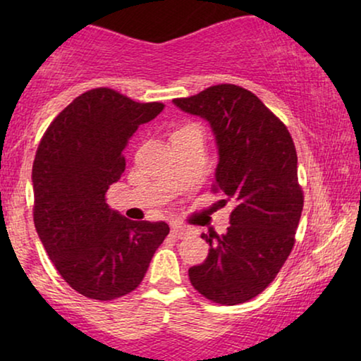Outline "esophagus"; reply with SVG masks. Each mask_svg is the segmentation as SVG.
<instances>
[{
	"label": "esophagus",
	"instance_id": "esophagus-1",
	"mask_svg": "<svg viewBox=\"0 0 361 361\" xmlns=\"http://www.w3.org/2000/svg\"><path fill=\"white\" fill-rule=\"evenodd\" d=\"M171 231L172 235L177 236V238H185V236H190L192 235V230L189 226L185 225H180V224H174L171 226Z\"/></svg>",
	"mask_w": 361,
	"mask_h": 361
}]
</instances>
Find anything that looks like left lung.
I'll list each match as a JSON object with an SVG mask.
<instances>
[{
    "label": "left lung",
    "instance_id": "1",
    "mask_svg": "<svg viewBox=\"0 0 361 361\" xmlns=\"http://www.w3.org/2000/svg\"><path fill=\"white\" fill-rule=\"evenodd\" d=\"M172 103L209 121L219 149L214 190L235 202L224 236L202 233L209 256L189 269L190 283L214 302H246L268 288L294 246L304 197L293 137L255 93L231 83Z\"/></svg>",
    "mask_w": 361,
    "mask_h": 361
}]
</instances>
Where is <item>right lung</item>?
<instances>
[{
  "label": "right lung",
  "instance_id": "obj_1",
  "mask_svg": "<svg viewBox=\"0 0 361 361\" xmlns=\"http://www.w3.org/2000/svg\"><path fill=\"white\" fill-rule=\"evenodd\" d=\"M162 110V103L95 88L59 113L37 147L34 225L59 274L85 298L111 300L135 290L169 233L166 221H133L105 200L125 172L130 137Z\"/></svg>",
  "mask_w": 361,
  "mask_h": 361
}]
</instances>
